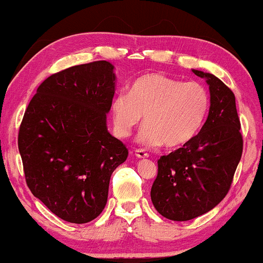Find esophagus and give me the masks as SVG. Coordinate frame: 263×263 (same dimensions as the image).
I'll use <instances>...</instances> for the list:
<instances>
[{
	"instance_id": "obj_1",
	"label": "esophagus",
	"mask_w": 263,
	"mask_h": 263,
	"mask_svg": "<svg viewBox=\"0 0 263 263\" xmlns=\"http://www.w3.org/2000/svg\"><path fill=\"white\" fill-rule=\"evenodd\" d=\"M135 155L136 157H138V158H147V157H148V153L144 149H136Z\"/></svg>"
}]
</instances>
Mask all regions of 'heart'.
Listing matches in <instances>:
<instances>
[{"instance_id":"b5f03b06","label":"heart","mask_w":263,"mask_h":263,"mask_svg":"<svg viewBox=\"0 0 263 263\" xmlns=\"http://www.w3.org/2000/svg\"><path fill=\"white\" fill-rule=\"evenodd\" d=\"M209 111V95L201 84L151 73L134 81L126 92L117 93L111 102L114 126L127 137L141 122L146 123L140 141L144 146H182L201 128Z\"/></svg>"}]
</instances>
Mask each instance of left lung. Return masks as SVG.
Listing matches in <instances>:
<instances>
[{
    "instance_id": "obj_1",
    "label": "left lung",
    "mask_w": 263,
    "mask_h": 263,
    "mask_svg": "<svg viewBox=\"0 0 263 263\" xmlns=\"http://www.w3.org/2000/svg\"><path fill=\"white\" fill-rule=\"evenodd\" d=\"M193 73L209 85V115L198 135L158 159L151 189L156 210L173 221L198 218L226 197L243 148L234 92L215 75Z\"/></svg>"
}]
</instances>
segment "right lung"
<instances>
[{
	"label": "right lung",
	"instance_id": "right-lung-1",
	"mask_svg": "<svg viewBox=\"0 0 263 263\" xmlns=\"http://www.w3.org/2000/svg\"><path fill=\"white\" fill-rule=\"evenodd\" d=\"M115 79L106 60L50 75L38 86L20 126L27 185L68 222L85 224L100 215L111 174L128 156L106 126Z\"/></svg>",
	"mask_w": 263,
	"mask_h": 263
}]
</instances>
